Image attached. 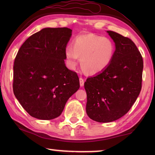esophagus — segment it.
I'll return each mask as SVG.
<instances>
[{
    "label": "esophagus",
    "instance_id": "1",
    "mask_svg": "<svg viewBox=\"0 0 155 155\" xmlns=\"http://www.w3.org/2000/svg\"><path fill=\"white\" fill-rule=\"evenodd\" d=\"M79 81H80V85L81 86V87H83V86L84 85V83H85V81H84L83 78L80 77L79 78Z\"/></svg>",
    "mask_w": 155,
    "mask_h": 155
}]
</instances>
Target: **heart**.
<instances>
[{"mask_svg": "<svg viewBox=\"0 0 155 155\" xmlns=\"http://www.w3.org/2000/svg\"><path fill=\"white\" fill-rule=\"evenodd\" d=\"M115 44L106 37L94 33L80 35L72 41V47L65 48V55L69 67L74 69L81 57V66L86 72L94 74L104 70L114 57Z\"/></svg>", "mask_w": 155, "mask_h": 155, "instance_id": "heart-1", "label": "heart"}]
</instances>
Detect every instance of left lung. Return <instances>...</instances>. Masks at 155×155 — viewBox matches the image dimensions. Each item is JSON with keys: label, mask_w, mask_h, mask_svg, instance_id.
Instances as JSON below:
<instances>
[{"label": "left lung", "mask_w": 155, "mask_h": 155, "mask_svg": "<svg viewBox=\"0 0 155 155\" xmlns=\"http://www.w3.org/2000/svg\"><path fill=\"white\" fill-rule=\"evenodd\" d=\"M115 44L112 61L102 72L87 78L86 112L91 120L110 122L129 111L141 90L142 56L130 38L107 31Z\"/></svg>", "instance_id": "obj_1"}]
</instances>
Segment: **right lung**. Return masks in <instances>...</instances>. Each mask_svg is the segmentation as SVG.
<instances>
[{
    "label": "right lung",
    "mask_w": 155,
    "mask_h": 155,
    "mask_svg": "<svg viewBox=\"0 0 155 155\" xmlns=\"http://www.w3.org/2000/svg\"><path fill=\"white\" fill-rule=\"evenodd\" d=\"M66 27L45 28L33 34L14 60L13 90L31 116H59L70 96L80 87L77 72L65 65V51L72 35Z\"/></svg>",
    "instance_id": "right-lung-1"
}]
</instances>
